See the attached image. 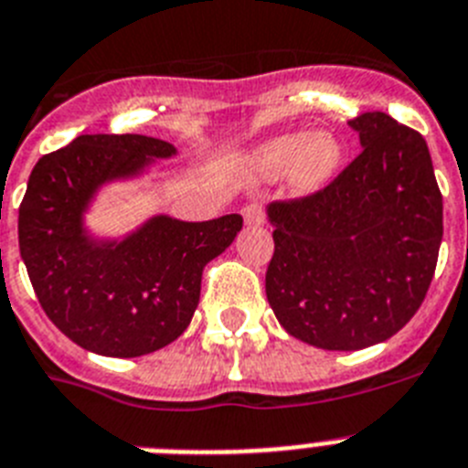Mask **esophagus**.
I'll use <instances>...</instances> for the list:
<instances>
[{
    "mask_svg": "<svg viewBox=\"0 0 468 468\" xmlns=\"http://www.w3.org/2000/svg\"><path fill=\"white\" fill-rule=\"evenodd\" d=\"M242 216H245V223H250V226H257V223H264L266 218V211L261 204H247L245 209H242Z\"/></svg>",
    "mask_w": 468,
    "mask_h": 468,
    "instance_id": "1",
    "label": "esophagus"
}]
</instances>
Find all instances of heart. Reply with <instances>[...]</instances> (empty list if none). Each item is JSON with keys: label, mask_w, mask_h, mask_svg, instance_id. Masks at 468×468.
Returning a JSON list of instances; mask_svg holds the SVG:
<instances>
[{"label": "heart", "mask_w": 468, "mask_h": 468, "mask_svg": "<svg viewBox=\"0 0 468 468\" xmlns=\"http://www.w3.org/2000/svg\"><path fill=\"white\" fill-rule=\"evenodd\" d=\"M343 149L331 135H282L266 143L252 159L259 178H278L285 171L297 192H314L335 176Z\"/></svg>", "instance_id": "obj_1"}]
</instances>
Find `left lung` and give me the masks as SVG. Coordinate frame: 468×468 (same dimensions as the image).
<instances>
[{
	"mask_svg": "<svg viewBox=\"0 0 468 468\" xmlns=\"http://www.w3.org/2000/svg\"><path fill=\"white\" fill-rule=\"evenodd\" d=\"M361 152L321 190L276 199L266 297L302 343L335 352L392 337L419 312L442 240L421 133L383 112L349 121Z\"/></svg>",
	"mask_w": 468,
	"mask_h": 468,
	"instance_id": "8db88e82",
	"label": "left lung"
}]
</instances>
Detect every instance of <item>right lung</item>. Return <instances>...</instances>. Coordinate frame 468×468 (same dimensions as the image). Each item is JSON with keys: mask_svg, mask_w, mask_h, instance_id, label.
Returning a JSON list of instances; mask_svg holds the SVG:
<instances>
[{"mask_svg": "<svg viewBox=\"0 0 468 468\" xmlns=\"http://www.w3.org/2000/svg\"><path fill=\"white\" fill-rule=\"evenodd\" d=\"M147 135H80L35 164L18 209V247L42 309L69 340L104 356H143L190 325L202 271L240 233L242 216L186 223L156 216L123 242H92L82 211L112 178L171 156Z\"/></svg>", "mask_w": 468, "mask_h": 468, "instance_id": "right-lung-1", "label": "right lung"}]
</instances>
